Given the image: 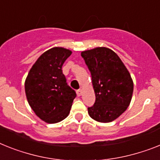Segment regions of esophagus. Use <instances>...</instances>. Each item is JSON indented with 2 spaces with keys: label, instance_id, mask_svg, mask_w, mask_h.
<instances>
[{
  "label": "esophagus",
  "instance_id": "1",
  "mask_svg": "<svg viewBox=\"0 0 160 160\" xmlns=\"http://www.w3.org/2000/svg\"><path fill=\"white\" fill-rule=\"evenodd\" d=\"M76 94H77L78 97L81 96V94H82V90H81V89H78V90L76 91Z\"/></svg>",
  "mask_w": 160,
  "mask_h": 160
}]
</instances>
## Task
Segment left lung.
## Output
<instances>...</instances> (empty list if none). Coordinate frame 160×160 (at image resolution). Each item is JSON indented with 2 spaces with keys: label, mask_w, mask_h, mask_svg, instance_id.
Here are the masks:
<instances>
[{
  "label": "left lung",
  "mask_w": 160,
  "mask_h": 160,
  "mask_svg": "<svg viewBox=\"0 0 160 160\" xmlns=\"http://www.w3.org/2000/svg\"><path fill=\"white\" fill-rule=\"evenodd\" d=\"M92 76L96 100L88 108L92 119L109 123L127 110L132 99L133 82L128 69L116 53L106 47L81 52Z\"/></svg>",
  "instance_id": "left-lung-1"
}]
</instances>
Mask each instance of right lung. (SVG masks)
<instances>
[{"label":"right lung","mask_w":160,"mask_h":160,"mask_svg":"<svg viewBox=\"0 0 160 160\" xmlns=\"http://www.w3.org/2000/svg\"><path fill=\"white\" fill-rule=\"evenodd\" d=\"M72 51L53 47L39 57L25 80V92L32 111L43 121L55 123L68 116L76 93L67 84L62 67Z\"/></svg>","instance_id":"obj_1"}]
</instances>
